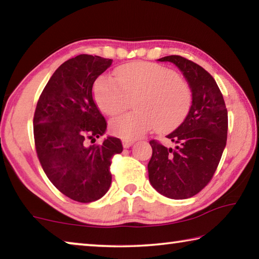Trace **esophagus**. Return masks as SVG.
Segmentation results:
<instances>
[{"label":"esophagus","mask_w":259,"mask_h":259,"mask_svg":"<svg viewBox=\"0 0 259 259\" xmlns=\"http://www.w3.org/2000/svg\"><path fill=\"white\" fill-rule=\"evenodd\" d=\"M122 144H123L124 148H129L130 146H133L135 144V140H129V139H123L122 140Z\"/></svg>","instance_id":"obj_1"}]
</instances>
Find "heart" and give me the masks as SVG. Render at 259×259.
Instances as JSON below:
<instances>
[{"label": "heart", "mask_w": 259, "mask_h": 259, "mask_svg": "<svg viewBox=\"0 0 259 259\" xmlns=\"http://www.w3.org/2000/svg\"><path fill=\"white\" fill-rule=\"evenodd\" d=\"M113 77L102 75L94 85V97L106 115H119L134 98L133 113L111 121L114 136L136 139L148 131L171 130L186 116L192 91L178 74L161 65L135 61L115 69Z\"/></svg>", "instance_id": "1"}]
</instances>
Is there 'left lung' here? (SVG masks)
<instances>
[{
    "label": "left lung",
    "instance_id": "left-lung-1",
    "mask_svg": "<svg viewBox=\"0 0 259 259\" xmlns=\"http://www.w3.org/2000/svg\"><path fill=\"white\" fill-rule=\"evenodd\" d=\"M181 69L192 91V105L178 128L166 136L174 148L151 140L148 178L152 186L170 199H188L203 190L216 171L226 146L227 109L214 78L200 65L182 56L157 59Z\"/></svg>",
    "mask_w": 259,
    "mask_h": 259
}]
</instances>
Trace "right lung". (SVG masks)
<instances>
[{
  "label": "right lung",
  "mask_w": 259,
  "mask_h": 259,
  "mask_svg": "<svg viewBox=\"0 0 259 259\" xmlns=\"http://www.w3.org/2000/svg\"><path fill=\"white\" fill-rule=\"evenodd\" d=\"M112 59L78 55L61 64L38 98L34 113L36 154L49 181L69 199L89 203L106 194L112 157L123 151L119 138L88 145L106 131L93 85Z\"/></svg>",
  "instance_id": "right-lung-1"
}]
</instances>
